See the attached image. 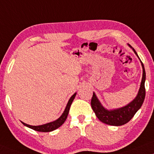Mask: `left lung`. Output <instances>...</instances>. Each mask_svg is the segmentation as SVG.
<instances>
[{
	"instance_id": "8db88e82",
	"label": "left lung",
	"mask_w": 154,
	"mask_h": 154,
	"mask_svg": "<svg viewBox=\"0 0 154 154\" xmlns=\"http://www.w3.org/2000/svg\"><path fill=\"white\" fill-rule=\"evenodd\" d=\"M128 45L132 49L134 54L136 55L138 59L140 60L142 68H143V75H142L141 85H140L139 90H138V94L136 95L135 98L127 105L123 106V107L110 110L106 109L102 105L94 92L91 98V107L95 114L101 122L106 123V124L111 125V126H119L128 123L134 117L136 112L140 109V108L141 107L142 104L143 103L144 98H145V68H144L143 63L141 62V59L139 58L137 53L136 52L134 48L129 44H128Z\"/></svg>"
}]
</instances>
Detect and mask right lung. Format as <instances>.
Here are the masks:
<instances>
[{
    "instance_id": "1",
    "label": "right lung",
    "mask_w": 154,
    "mask_h": 154,
    "mask_svg": "<svg viewBox=\"0 0 154 154\" xmlns=\"http://www.w3.org/2000/svg\"><path fill=\"white\" fill-rule=\"evenodd\" d=\"M75 96H76V93H75V94H74L73 96L70 98V99L68 100V101L67 105L66 106V109L64 110L63 113L62 115L60 116L58 119H56V120L51 121V122L45 123V124H43V125H39V126H31V125H28L27 123H25L21 121L22 123L24 125V126H27L28 128H31V129L35 130L36 131H39V132H51L57 129V128H59L61 125L63 124V123L65 122L66 119H67L68 112H69V110H70V107H71L72 102L73 101Z\"/></svg>"
}]
</instances>
